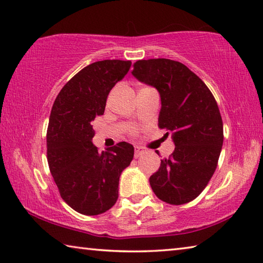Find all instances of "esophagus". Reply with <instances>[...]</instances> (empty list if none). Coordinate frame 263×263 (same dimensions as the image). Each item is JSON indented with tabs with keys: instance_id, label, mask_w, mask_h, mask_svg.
I'll return each instance as SVG.
<instances>
[{
	"instance_id": "obj_1",
	"label": "esophagus",
	"mask_w": 263,
	"mask_h": 263,
	"mask_svg": "<svg viewBox=\"0 0 263 263\" xmlns=\"http://www.w3.org/2000/svg\"><path fill=\"white\" fill-rule=\"evenodd\" d=\"M143 152H144V150H143L142 147H140V146H135V152H134V157H135V158H138V157L143 155Z\"/></svg>"
}]
</instances>
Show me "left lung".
Returning <instances> with one entry per match:
<instances>
[{
    "instance_id": "left-lung-1",
    "label": "left lung",
    "mask_w": 263,
    "mask_h": 263,
    "mask_svg": "<svg viewBox=\"0 0 263 263\" xmlns=\"http://www.w3.org/2000/svg\"><path fill=\"white\" fill-rule=\"evenodd\" d=\"M132 74L159 91L158 126L172 133L175 144L150 176V185L167 204H186L200 195L216 170L223 144L219 106L204 81L180 62L143 59L134 64Z\"/></svg>"
}]
</instances>
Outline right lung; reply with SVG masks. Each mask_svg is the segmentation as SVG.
I'll return each mask as SVG.
<instances>
[{
  "instance_id": "right-lung-1",
  "label": "right lung",
  "mask_w": 263,
  "mask_h": 263,
  "mask_svg": "<svg viewBox=\"0 0 263 263\" xmlns=\"http://www.w3.org/2000/svg\"><path fill=\"white\" fill-rule=\"evenodd\" d=\"M130 61L92 63L63 87L47 132L49 168L61 197L83 215H98L116 204L119 178L130 165L134 146L120 142L100 153L91 121L104 115L108 92L129 71Z\"/></svg>"
}]
</instances>
